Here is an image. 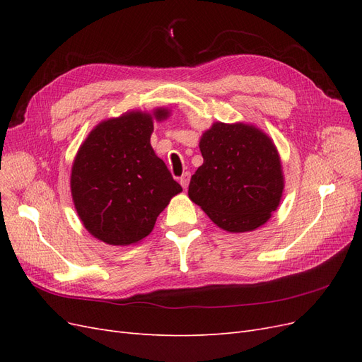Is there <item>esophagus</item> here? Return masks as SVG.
<instances>
[{
    "mask_svg": "<svg viewBox=\"0 0 362 362\" xmlns=\"http://www.w3.org/2000/svg\"><path fill=\"white\" fill-rule=\"evenodd\" d=\"M189 182H190V173L185 172L180 177V184L182 185V189H187L189 187Z\"/></svg>",
    "mask_w": 362,
    "mask_h": 362,
    "instance_id": "34e87169",
    "label": "esophagus"
}]
</instances>
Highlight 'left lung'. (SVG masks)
Segmentation results:
<instances>
[{
	"label": "left lung",
	"mask_w": 362,
	"mask_h": 362,
	"mask_svg": "<svg viewBox=\"0 0 362 362\" xmlns=\"http://www.w3.org/2000/svg\"><path fill=\"white\" fill-rule=\"evenodd\" d=\"M202 166L192 175L190 199L229 233L252 231L276 210L282 189L278 151L259 129L217 122L205 131Z\"/></svg>",
	"instance_id": "obj_1"
}]
</instances>
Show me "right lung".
<instances>
[{
  "label": "right lung",
  "instance_id": "add662e5",
  "mask_svg": "<svg viewBox=\"0 0 362 362\" xmlns=\"http://www.w3.org/2000/svg\"><path fill=\"white\" fill-rule=\"evenodd\" d=\"M156 117H168L157 110ZM152 117L131 112L98 125L75 157L71 190L87 231L108 245L145 238L172 196L182 192L151 146Z\"/></svg>",
  "mask_w": 362,
  "mask_h": 362
}]
</instances>
